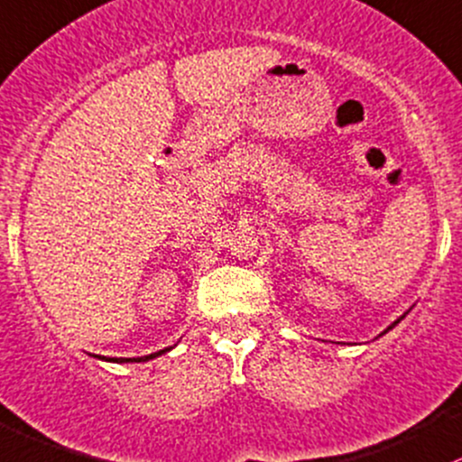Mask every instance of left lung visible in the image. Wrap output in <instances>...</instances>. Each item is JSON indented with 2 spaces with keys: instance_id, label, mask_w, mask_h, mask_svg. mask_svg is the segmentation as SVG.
<instances>
[{
  "instance_id": "left-lung-1",
  "label": "left lung",
  "mask_w": 462,
  "mask_h": 462,
  "mask_svg": "<svg viewBox=\"0 0 462 462\" xmlns=\"http://www.w3.org/2000/svg\"><path fill=\"white\" fill-rule=\"evenodd\" d=\"M399 321H401V319H396V321H394V324H392V326H390V328H388V330H392V328H394V326H396V324H399Z\"/></svg>"
}]
</instances>
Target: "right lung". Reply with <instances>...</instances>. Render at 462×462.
Here are the masks:
<instances>
[{
	"instance_id": "obj_1",
	"label": "right lung",
	"mask_w": 462,
	"mask_h": 462,
	"mask_svg": "<svg viewBox=\"0 0 462 462\" xmlns=\"http://www.w3.org/2000/svg\"><path fill=\"white\" fill-rule=\"evenodd\" d=\"M167 350H171V348H165V350H158V352H153V355H147V356H136V359H125V356H112V359H107V361H116V364H127V361H150V359H153V356H158V355H165ZM98 359H106V356H98Z\"/></svg>"
}]
</instances>
